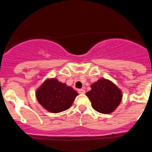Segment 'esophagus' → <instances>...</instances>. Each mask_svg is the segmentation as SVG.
<instances>
[{"label":"esophagus","instance_id":"esophagus-1","mask_svg":"<svg viewBox=\"0 0 152 152\" xmlns=\"http://www.w3.org/2000/svg\"><path fill=\"white\" fill-rule=\"evenodd\" d=\"M77 92H78L80 94H84V93H85V91H84V89H79L78 91H77Z\"/></svg>","mask_w":152,"mask_h":152}]
</instances>
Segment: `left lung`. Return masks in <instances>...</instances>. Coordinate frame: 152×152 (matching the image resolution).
<instances>
[{
  "instance_id": "obj_1",
  "label": "left lung",
  "mask_w": 152,
  "mask_h": 152,
  "mask_svg": "<svg viewBox=\"0 0 152 152\" xmlns=\"http://www.w3.org/2000/svg\"><path fill=\"white\" fill-rule=\"evenodd\" d=\"M91 90L86 95L91 102V106L100 113L109 114L113 112L121 102V90L110 80L99 79L93 83Z\"/></svg>"
}]
</instances>
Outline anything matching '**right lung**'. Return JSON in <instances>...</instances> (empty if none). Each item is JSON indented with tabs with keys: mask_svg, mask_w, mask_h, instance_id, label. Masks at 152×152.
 I'll return each mask as SVG.
<instances>
[{
	"mask_svg": "<svg viewBox=\"0 0 152 152\" xmlns=\"http://www.w3.org/2000/svg\"><path fill=\"white\" fill-rule=\"evenodd\" d=\"M77 95L72 87L56 78L45 80L36 92V97L40 105L54 113L69 109Z\"/></svg>",
	"mask_w": 152,
	"mask_h": 152,
	"instance_id": "add662e5",
	"label": "right lung"
}]
</instances>
